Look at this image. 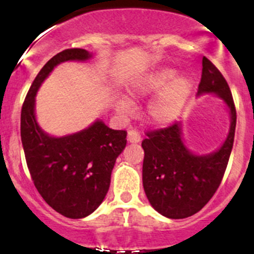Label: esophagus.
Here are the masks:
<instances>
[{
    "label": "esophagus",
    "mask_w": 254,
    "mask_h": 254,
    "mask_svg": "<svg viewBox=\"0 0 254 254\" xmlns=\"http://www.w3.org/2000/svg\"><path fill=\"white\" fill-rule=\"evenodd\" d=\"M127 141L132 143L140 142L141 141V135H140V132L136 129H130L127 131Z\"/></svg>",
    "instance_id": "34e87169"
}]
</instances>
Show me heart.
I'll return each instance as SVG.
<instances>
[{
	"mask_svg": "<svg viewBox=\"0 0 254 254\" xmlns=\"http://www.w3.org/2000/svg\"><path fill=\"white\" fill-rule=\"evenodd\" d=\"M175 75L172 68H161L143 76L130 89V93L134 97L147 96L163 89L147 109L148 119L155 124L172 122L190 96L193 88L191 79L184 75ZM119 107L123 112L131 111V104L127 99H122Z\"/></svg>",
	"mask_w": 254,
	"mask_h": 254,
	"instance_id": "heart-1",
	"label": "heart"
}]
</instances>
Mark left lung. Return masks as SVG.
Listing matches in <instances>:
<instances>
[{
	"label": "left lung",
	"instance_id": "8db88e82",
	"mask_svg": "<svg viewBox=\"0 0 254 254\" xmlns=\"http://www.w3.org/2000/svg\"><path fill=\"white\" fill-rule=\"evenodd\" d=\"M216 93L231 113V127L219 151L206 156L189 152L182 141L181 124L175 122L162 129L148 130L142 140V184L156 211L170 219H186L209 203L224 178L236 129V107L232 93L216 66L203 58L198 94Z\"/></svg>",
	"mask_w": 254,
	"mask_h": 254
}]
</instances>
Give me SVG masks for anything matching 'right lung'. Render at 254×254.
Masks as SVG:
<instances>
[{
	"instance_id": "right-lung-1",
	"label": "right lung",
	"mask_w": 254,
	"mask_h": 254,
	"mask_svg": "<svg viewBox=\"0 0 254 254\" xmlns=\"http://www.w3.org/2000/svg\"><path fill=\"white\" fill-rule=\"evenodd\" d=\"M89 58L88 51L77 48L53 56L33 81L20 112V137L33 183L49 205L70 219L88 216L101 205L127 132L96 122L77 134L49 136L35 122V93L58 64Z\"/></svg>"
}]
</instances>
